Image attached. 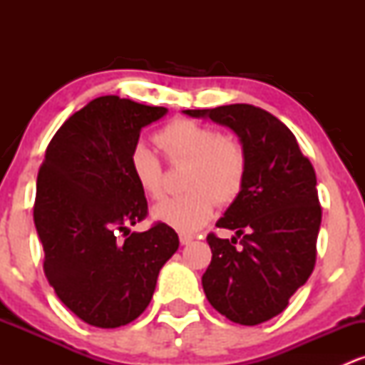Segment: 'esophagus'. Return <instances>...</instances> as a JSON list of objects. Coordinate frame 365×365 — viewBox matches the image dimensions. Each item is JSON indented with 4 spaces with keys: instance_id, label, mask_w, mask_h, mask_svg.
Listing matches in <instances>:
<instances>
[{
    "instance_id": "obj_1",
    "label": "esophagus",
    "mask_w": 365,
    "mask_h": 365,
    "mask_svg": "<svg viewBox=\"0 0 365 365\" xmlns=\"http://www.w3.org/2000/svg\"><path fill=\"white\" fill-rule=\"evenodd\" d=\"M192 240H194V237H192V235H187V233H180V244H182V245L192 244Z\"/></svg>"
}]
</instances>
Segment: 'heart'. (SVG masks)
Returning <instances> with one entry per match:
<instances>
[{
  "label": "heart",
  "instance_id": "1",
  "mask_svg": "<svg viewBox=\"0 0 365 365\" xmlns=\"http://www.w3.org/2000/svg\"><path fill=\"white\" fill-rule=\"evenodd\" d=\"M156 142L173 165L185 163V194L166 197L153 207L158 223L192 233L211 220L215 200L230 204L244 187L247 158L242 144L216 128L188 118H175L156 133ZM130 170L140 190L161 195L163 170L154 150L137 144L130 153Z\"/></svg>",
  "mask_w": 365,
  "mask_h": 365
}]
</instances>
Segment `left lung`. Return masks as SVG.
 Here are the masks:
<instances>
[{"label":"left lung","instance_id":"1","mask_svg":"<svg viewBox=\"0 0 365 365\" xmlns=\"http://www.w3.org/2000/svg\"><path fill=\"white\" fill-rule=\"evenodd\" d=\"M232 128L245 150L244 187L207 235L212 259L202 274L209 304L230 321L261 324L287 309L316 264L321 206L316 171L287 125L252 104L185 110Z\"/></svg>","mask_w":365,"mask_h":365}]
</instances>
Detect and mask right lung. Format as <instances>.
Listing matches in <instances>:
<instances>
[{
    "mask_svg": "<svg viewBox=\"0 0 365 365\" xmlns=\"http://www.w3.org/2000/svg\"><path fill=\"white\" fill-rule=\"evenodd\" d=\"M166 113L118 96L94 99L54 133L37 175L34 223L44 274L58 299L96 328L137 319L178 249L171 226L128 230L148 216L130 153L140 130Z\"/></svg>",
    "mask_w": 365,
    "mask_h": 365,
    "instance_id": "1",
    "label": "right lung"
}]
</instances>
